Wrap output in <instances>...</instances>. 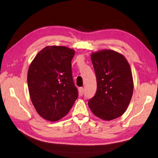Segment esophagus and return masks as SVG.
Segmentation results:
<instances>
[{
  "label": "esophagus",
  "mask_w": 158,
  "mask_h": 158,
  "mask_svg": "<svg viewBox=\"0 0 158 158\" xmlns=\"http://www.w3.org/2000/svg\"><path fill=\"white\" fill-rule=\"evenodd\" d=\"M83 91H84V89L83 87H80L79 89V94L80 96H82L83 94Z\"/></svg>",
  "instance_id": "34e87169"
}]
</instances>
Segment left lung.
Wrapping results in <instances>:
<instances>
[{
	"label": "left lung",
	"mask_w": 158,
	"mask_h": 158,
	"mask_svg": "<svg viewBox=\"0 0 158 158\" xmlns=\"http://www.w3.org/2000/svg\"><path fill=\"white\" fill-rule=\"evenodd\" d=\"M96 73L97 91L88 106L95 116L104 120L116 119L125 112L133 96L131 67L122 54L104 49L91 54Z\"/></svg>",
	"instance_id": "1"
}]
</instances>
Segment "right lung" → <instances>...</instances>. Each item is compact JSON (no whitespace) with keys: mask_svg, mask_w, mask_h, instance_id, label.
Returning a JSON list of instances; mask_svg holds the SVG:
<instances>
[{"mask_svg":"<svg viewBox=\"0 0 158 158\" xmlns=\"http://www.w3.org/2000/svg\"><path fill=\"white\" fill-rule=\"evenodd\" d=\"M75 53L66 46H48L36 54L29 65V96L44 119L54 122L63 118L78 97L71 70Z\"/></svg>","mask_w":158,"mask_h":158,"instance_id":"1","label":"right lung"}]
</instances>
